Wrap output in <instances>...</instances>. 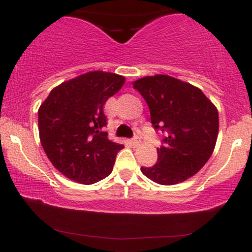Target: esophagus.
<instances>
[{"label": "esophagus", "instance_id": "34e87169", "mask_svg": "<svg viewBox=\"0 0 252 252\" xmlns=\"http://www.w3.org/2000/svg\"><path fill=\"white\" fill-rule=\"evenodd\" d=\"M140 143H141V140H140V137H137V136H136V137H134L131 140V144L132 146H135V147H137V146H140Z\"/></svg>", "mask_w": 252, "mask_h": 252}]
</instances>
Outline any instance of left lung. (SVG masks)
Returning a JSON list of instances; mask_svg holds the SVG:
<instances>
[{
  "label": "left lung",
  "instance_id": "8db88e82",
  "mask_svg": "<svg viewBox=\"0 0 252 252\" xmlns=\"http://www.w3.org/2000/svg\"><path fill=\"white\" fill-rule=\"evenodd\" d=\"M146 99L155 129L166 132L158 148V162L141 172L160 185L187 180L209 161L219 130L218 110L189 83L167 74L143 77L132 83Z\"/></svg>",
  "mask_w": 252,
  "mask_h": 252
}]
</instances>
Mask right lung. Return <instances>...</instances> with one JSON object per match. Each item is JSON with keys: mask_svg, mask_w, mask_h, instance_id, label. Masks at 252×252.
Masks as SVG:
<instances>
[{"mask_svg": "<svg viewBox=\"0 0 252 252\" xmlns=\"http://www.w3.org/2000/svg\"><path fill=\"white\" fill-rule=\"evenodd\" d=\"M126 78L91 71L54 88L37 111L39 136L46 155L70 180L91 185L106 178L123 144L103 131L104 104L123 86Z\"/></svg>", "mask_w": 252, "mask_h": 252, "instance_id": "1", "label": "right lung"}]
</instances>
